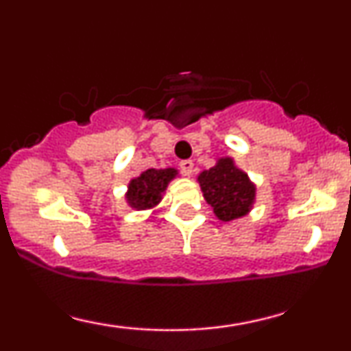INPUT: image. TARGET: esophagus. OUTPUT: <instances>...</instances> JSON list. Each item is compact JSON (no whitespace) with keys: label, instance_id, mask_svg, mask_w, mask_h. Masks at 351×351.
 <instances>
[{"label":"esophagus","instance_id":"1","mask_svg":"<svg viewBox=\"0 0 351 351\" xmlns=\"http://www.w3.org/2000/svg\"><path fill=\"white\" fill-rule=\"evenodd\" d=\"M193 167H195V163H193L191 160H183V162H180V170L183 171L184 176L193 175Z\"/></svg>","mask_w":351,"mask_h":351}]
</instances>
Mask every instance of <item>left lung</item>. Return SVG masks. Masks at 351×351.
Instances as JSON below:
<instances>
[{"mask_svg":"<svg viewBox=\"0 0 351 351\" xmlns=\"http://www.w3.org/2000/svg\"><path fill=\"white\" fill-rule=\"evenodd\" d=\"M204 199L221 221H232L251 211L256 199V184L232 158H219L209 170L198 176Z\"/></svg>","mask_w":351,"mask_h":351,"instance_id":"1","label":"left lung"}]
</instances>
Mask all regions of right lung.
I'll use <instances>...</instances> for the list:
<instances>
[{"label": "right lung", "instance_id": "1", "mask_svg": "<svg viewBox=\"0 0 351 351\" xmlns=\"http://www.w3.org/2000/svg\"><path fill=\"white\" fill-rule=\"evenodd\" d=\"M178 175L175 168H165V170H150L143 171L128 183V191L125 195L128 206L138 209L155 208L162 201V196L167 189L168 183Z\"/></svg>", "mask_w": 351, "mask_h": 351}]
</instances>
